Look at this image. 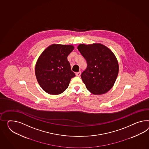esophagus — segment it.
I'll use <instances>...</instances> for the list:
<instances>
[{
    "mask_svg": "<svg viewBox=\"0 0 149 149\" xmlns=\"http://www.w3.org/2000/svg\"><path fill=\"white\" fill-rule=\"evenodd\" d=\"M80 74H81V71H79L78 72L76 73V75L77 76H80Z\"/></svg>",
    "mask_w": 149,
    "mask_h": 149,
    "instance_id": "esophagus-1",
    "label": "esophagus"
}]
</instances>
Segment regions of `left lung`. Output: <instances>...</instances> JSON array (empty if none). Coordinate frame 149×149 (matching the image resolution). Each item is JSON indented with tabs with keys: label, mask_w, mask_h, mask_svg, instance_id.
<instances>
[{
	"label": "left lung",
	"mask_w": 149,
	"mask_h": 149,
	"mask_svg": "<svg viewBox=\"0 0 149 149\" xmlns=\"http://www.w3.org/2000/svg\"><path fill=\"white\" fill-rule=\"evenodd\" d=\"M78 50L85 59L87 68L81 78L88 91L95 95L109 91L118 73V63L114 54L100 44H80Z\"/></svg>",
	"instance_id": "1"
}]
</instances>
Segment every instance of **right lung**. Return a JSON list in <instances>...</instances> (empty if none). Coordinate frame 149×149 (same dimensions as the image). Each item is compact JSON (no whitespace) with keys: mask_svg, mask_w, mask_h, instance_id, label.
Segmentation results:
<instances>
[{"mask_svg":"<svg viewBox=\"0 0 149 149\" xmlns=\"http://www.w3.org/2000/svg\"><path fill=\"white\" fill-rule=\"evenodd\" d=\"M74 49L72 45L53 44L42 52L37 61L35 73L41 88L51 95H59L69 86L76 76L71 71L68 56Z\"/></svg>","mask_w":149,"mask_h":149,"instance_id":"add662e5","label":"right lung"}]
</instances>
